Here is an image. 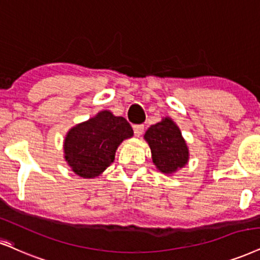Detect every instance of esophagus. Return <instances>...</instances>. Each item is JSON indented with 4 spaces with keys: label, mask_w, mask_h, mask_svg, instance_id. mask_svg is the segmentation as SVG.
Instances as JSON below:
<instances>
[{
    "label": "esophagus",
    "mask_w": 260,
    "mask_h": 260,
    "mask_svg": "<svg viewBox=\"0 0 260 260\" xmlns=\"http://www.w3.org/2000/svg\"><path fill=\"white\" fill-rule=\"evenodd\" d=\"M145 131V125L143 124H136L134 125V133H135L136 136H141Z\"/></svg>",
    "instance_id": "esophagus-1"
}]
</instances>
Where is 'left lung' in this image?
Here are the masks:
<instances>
[{
    "instance_id": "1",
    "label": "left lung",
    "mask_w": 260,
    "mask_h": 260,
    "mask_svg": "<svg viewBox=\"0 0 260 260\" xmlns=\"http://www.w3.org/2000/svg\"><path fill=\"white\" fill-rule=\"evenodd\" d=\"M145 139L150 147L154 162L162 174H172L187 164L189 153L178 126L165 118L146 131Z\"/></svg>"
}]
</instances>
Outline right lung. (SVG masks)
Returning a JSON list of instances; mask_svg holds the SVG:
<instances>
[{
  "label": "right lung",
  "mask_w": 260,
  "mask_h": 260,
  "mask_svg": "<svg viewBox=\"0 0 260 260\" xmlns=\"http://www.w3.org/2000/svg\"><path fill=\"white\" fill-rule=\"evenodd\" d=\"M133 135V127L125 118L102 111L69 131L63 143L65 159L75 174L94 178L113 162L123 140Z\"/></svg>",
  "instance_id": "add662e5"
}]
</instances>
